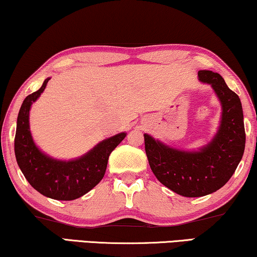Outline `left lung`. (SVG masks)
I'll return each mask as SVG.
<instances>
[{
	"label": "left lung",
	"instance_id": "left-lung-1",
	"mask_svg": "<svg viewBox=\"0 0 257 257\" xmlns=\"http://www.w3.org/2000/svg\"><path fill=\"white\" fill-rule=\"evenodd\" d=\"M198 80L212 87L221 106L219 125L209 143L197 150H182L144 134L145 152L153 174L168 189L185 197L205 196L220 189L242 159L246 143L238 94L217 72L200 70Z\"/></svg>",
	"mask_w": 257,
	"mask_h": 257
}]
</instances>
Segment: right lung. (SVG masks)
<instances>
[{
    "label": "right lung",
    "mask_w": 257,
    "mask_h": 257,
    "mask_svg": "<svg viewBox=\"0 0 257 257\" xmlns=\"http://www.w3.org/2000/svg\"><path fill=\"white\" fill-rule=\"evenodd\" d=\"M49 79L46 78L43 86L23 101L17 117L15 155L22 173L34 189L53 200L72 201L89 193L101 181L109 155L127 134L120 133L99 142L90 151L75 159H56L41 151L30 130V110Z\"/></svg>",
    "instance_id": "add662e5"
}]
</instances>
